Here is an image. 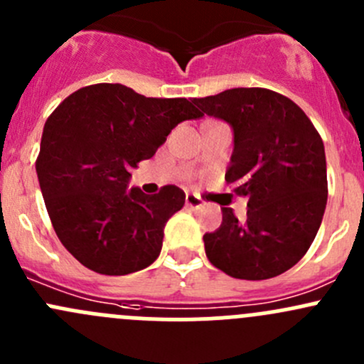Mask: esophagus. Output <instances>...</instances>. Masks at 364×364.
Returning <instances> with one entry per match:
<instances>
[{
	"mask_svg": "<svg viewBox=\"0 0 364 364\" xmlns=\"http://www.w3.org/2000/svg\"><path fill=\"white\" fill-rule=\"evenodd\" d=\"M185 204H186V208L197 209V208H200V205H203L204 203H203V199H200V197L193 196V193H186Z\"/></svg>",
	"mask_w": 364,
	"mask_h": 364,
	"instance_id": "esophagus-1",
	"label": "esophagus"
}]
</instances>
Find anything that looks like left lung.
<instances>
[{
    "instance_id": "1",
    "label": "left lung",
    "mask_w": 364,
    "mask_h": 364,
    "mask_svg": "<svg viewBox=\"0 0 364 364\" xmlns=\"http://www.w3.org/2000/svg\"><path fill=\"white\" fill-rule=\"evenodd\" d=\"M193 104L232 127L225 179L248 197L245 222L222 208L220 229L204 234L209 262L241 280L285 273L314 243L328 203L321 135L291 98L266 87H234Z\"/></svg>"
}]
</instances>
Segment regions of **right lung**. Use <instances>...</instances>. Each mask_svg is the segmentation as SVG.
Listing matches in <instances>:
<instances>
[{
  "instance_id": "obj_1",
  "label": "right lung",
  "mask_w": 364,
  "mask_h": 364,
  "mask_svg": "<svg viewBox=\"0 0 364 364\" xmlns=\"http://www.w3.org/2000/svg\"><path fill=\"white\" fill-rule=\"evenodd\" d=\"M200 116L186 98H148L107 82L80 87L50 114L36 174L58 237L82 266L121 277L155 262L185 192L127 190L130 171L155 155L172 128Z\"/></svg>"
}]
</instances>
